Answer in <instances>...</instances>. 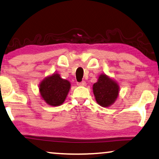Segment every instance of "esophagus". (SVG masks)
Here are the masks:
<instances>
[{
  "label": "esophagus",
  "instance_id": "34e87169",
  "mask_svg": "<svg viewBox=\"0 0 159 159\" xmlns=\"http://www.w3.org/2000/svg\"><path fill=\"white\" fill-rule=\"evenodd\" d=\"M78 85H79V86H85L86 85V83L85 81H82L80 83H78Z\"/></svg>",
  "mask_w": 159,
  "mask_h": 159
}]
</instances>
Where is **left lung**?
<instances>
[{
	"label": "left lung",
	"instance_id": "8db88e82",
	"mask_svg": "<svg viewBox=\"0 0 159 159\" xmlns=\"http://www.w3.org/2000/svg\"><path fill=\"white\" fill-rule=\"evenodd\" d=\"M95 99L100 106L109 107L117 99L120 93V86L115 79L102 73L97 82L93 85Z\"/></svg>",
	"mask_w": 159,
	"mask_h": 159
}]
</instances>
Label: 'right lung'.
<instances>
[{"label": "right lung", "instance_id": "add662e5", "mask_svg": "<svg viewBox=\"0 0 159 159\" xmlns=\"http://www.w3.org/2000/svg\"><path fill=\"white\" fill-rule=\"evenodd\" d=\"M70 89V81L62 79L57 73L45 77L39 85L40 97L52 107L63 104Z\"/></svg>", "mask_w": 159, "mask_h": 159}]
</instances>
